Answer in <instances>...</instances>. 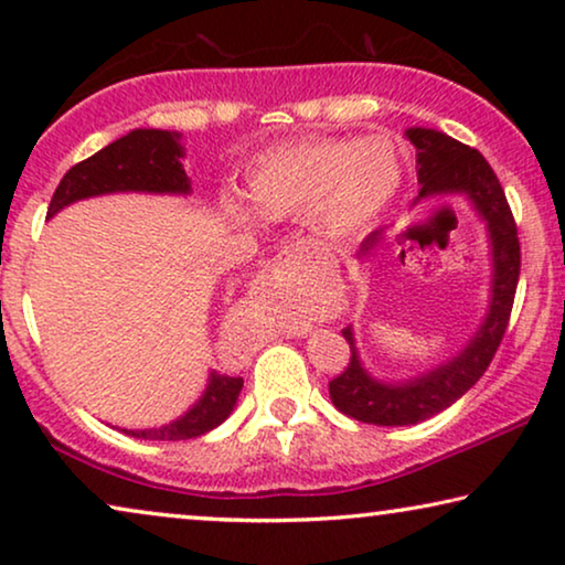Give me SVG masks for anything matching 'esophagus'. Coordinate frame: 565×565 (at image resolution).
Returning <instances> with one entry per match:
<instances>
[{
	"mask_svg": "<svg viewBox=\"0 0 565 565\" xmlns=\"http://www.w3.org/2000/svg\"><path fill=\"white\" fill-rule=\"evenodd\" d=\"M262 277H265V282H273V280H277V267H269L267 273H262Z\"/></svg>",
	"mask_w": 565,
	"mask_h": 565,
	"instance_id": "obj_1",
	"label": "esophagus"
}]
</instances>
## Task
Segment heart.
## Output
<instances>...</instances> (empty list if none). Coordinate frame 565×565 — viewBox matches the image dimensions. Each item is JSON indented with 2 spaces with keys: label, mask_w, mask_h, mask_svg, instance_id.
<instances>
[{
  "label": "heart",
  "mask_w": 565,
  "mask_h": 565,
  "mask_svg": "<svg viewBox=\"0 0 565 565\" xmlns=\"http://www.w3.org/2000/svg\"><path fill=\"white\" fill-rule=\"evenodd\" d=\"M404 167L388 138H300L273 146L244 174L252 211L265 221L308 218L331 242L360 236L398 195ZM228 218L249 211L236 195H221Z\"/></svg>",
  "instance_id": "obj_1"
}]
</instances>
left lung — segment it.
<instances>
[{"instance_id": "obj_1", "label": "left lung", "mask_w": 565, "mask_h": 565, "mask_svg": "<svg viewBox=\"0 0 565 565\" xmlns=\"http://www.w3.org/2000/svg\"><path fill=\"white\" fill-rule=\"evenodd\" d=\"M406 138L416 146V174L419 200L437 195H462L486 221L491 242V303L489 313L470 342L429 373L406 383H383L362 367L352 327L342 329L352 358L344 373L329 383V396L339 412L352 419L377 427H408L445 412L462 393L478 383L491 365L509 316H512L516 280H520V238L512 207L504 190L481 153L470 146L445 136L443 130L408 128ZM383 242L381 231H373L360 246V257H370Z\"/></svg>"}]
</instances>
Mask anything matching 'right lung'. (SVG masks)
Returning <instances> with one entry per match:
<instances>
[{"label": "right lung", "instance_id": "obj_1", "mask_svg": "<svg viewBox=\"0 0 565 565\" xmlns=\"http://www.w3.org/2000/svg\"><path fill=\"white\" fill-rule=\"evenodd\" d=\"M180 134L157 128H136L128 136L118 138L95 157L79 161L68 169L64 180L58 182L49 205V218L61 207L76 203L84 198L110 195V192H157V195H188L190 180L184 174L182 157L184 149ZM242 377L211 373L205 393L198 404L182 414L180 419L157 429H122L138 439H192L205 435L234 412L238 393H242Z\"/></svg>", "mask_w": 565, "mask_h": 565}]
</instances>
